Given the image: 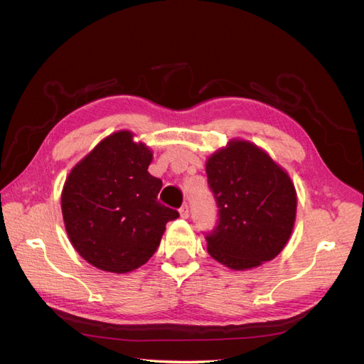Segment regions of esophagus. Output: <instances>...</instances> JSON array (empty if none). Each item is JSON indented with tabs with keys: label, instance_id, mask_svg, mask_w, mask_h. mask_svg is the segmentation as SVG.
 I'll list each match as a JSON object with an SVG mask.
<instances>
[{
	"label": "esophagus",
	"instance_id": "obj_1",
	"mask_svg": "<svg viewBox=\"0 0 364 364\" xmlns=\"http://www.w3.org/2000/svg\"><path fill=\"white\" fill-rule=\"evenodd\" d=\"M179 214L182 218H188L190 215V209H188V205H183L181 209H179Z\"/></svg>",
	"mask_w": 364,
	"mask_h": 364
}]
</instances>
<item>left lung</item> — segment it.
<instances>
[{
	"instance_id": "8db88e82",
	"label": "left lung",
	"mask_w": 364,
	"mask_h": 364,
	"mask_svg": "<svg viewBox=\"0 0 364 364\" xmlns=\"http://www.w3.org/2000/svg\"><path fill=\"white\" fill-rule=\"evenodd\" d=\"M218 225L206 235L208 252L232 270L277 258L296 220L297 197L287 171L245 139H230L206 161Z\"/></svg>"
}]
</instances>
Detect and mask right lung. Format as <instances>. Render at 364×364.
Instances as JSON below:
<instances>
[{
  "mask_svg": "<svg viewBox=\"0 0 364 364\" xmlns=\"http://www.w3.org/2000/svg\"><path fill=\"white\" fill-rule=\"evenodd\" d=\"M151 150L129 130L106 136L77 162L60 205L71 245L91 266L129 273L156 252L179 213L158 202L162 182L147 171Z\"/></svg>",
  "mask_w": 364,
  "mask_h": 364,
  "instance_id": "obj_1",
  "label": "right lung"
}]
</instances>
